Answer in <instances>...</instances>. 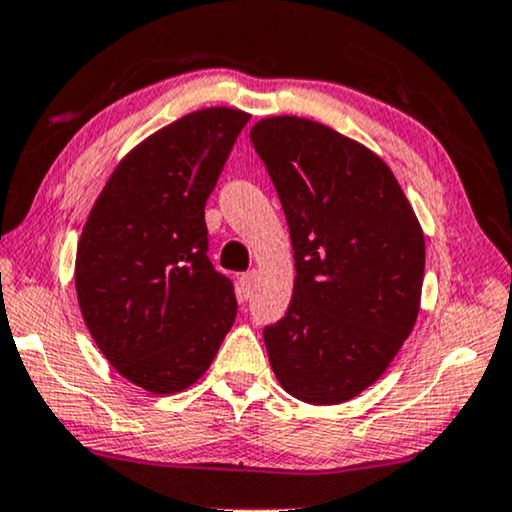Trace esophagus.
<instances>
[{"instance_id":"34e87169","label":"esophagus","mask_w":512,"mask_h":512,"mask_svg":"<svg viewBox=\"0 0 512 512\" xmlns=\"http://www.w3.org/2000/svg\"><path fill=\"white\" fill-rule=\"evenodd\" d=\"M254 282H256V270L244 272V275L240 277V298H242V301H247V298L251 296V291H254Z\"/></svg>"}]
</instances>
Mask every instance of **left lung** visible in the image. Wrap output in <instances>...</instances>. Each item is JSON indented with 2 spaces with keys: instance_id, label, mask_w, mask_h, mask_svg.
I'll return each mask as SVG.
<instances>
[{
  "instance_id": "1",
  "label": "left lung",
  "mask_w": 512,
  "mask_h": 512,
  "mask_svg": "<svg viewBox=\"0 0 512 512\" xmlns=\"http://www.w3.org/2000/svg\"><path fill=\"white\" fill-rule=\"evenodd\" d=\"M251 143L280 197L294 296L263 329L280 386L308 404L369 388L414 329L426 242L381 157L303 117H268Z\"/></svg>"
}]
</instances>
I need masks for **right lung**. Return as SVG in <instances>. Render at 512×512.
I'll list each match as a JSON object with an SVG mask.
<instances>
[{
  "label": "right lung",
  "mask_w": 512,
  "mask_h": 512,
  "mask_svg": "<svg viewBox=\"0 0 512 512\" xmlns=\"http://www.w3.org/2000/svg\"><path fill=\"white\" fill-rule=\"evenodd\" d=\"M249 115L190 112L112 171L79 237L75 287L112 367L155 395L209 369L237 315L235 287L214 270L204 207Z\"/></svg>",
  "instance_id": "1"
}]
</instances>
